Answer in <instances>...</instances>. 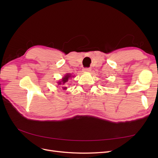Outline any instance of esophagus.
<instances>
[{
	"instance_id": "1",
	"label": "esophagus",
	"mask_w": 158,
	"mask_h": 158,
	"mask_svg": "<svg viewBox=\"0 0 158 158\" xmlns=\"http://www.w3.org/2000/svg\"><path fill=\"white\" fill-rule=\"evenodd\" d=\"M83 72H84V73H89V72L91 71V69L90 68H84L83 69Z\"/></svg>"
}]
</instances>
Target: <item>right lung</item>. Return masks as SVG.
<instances>
[{
	"label": "right lung",
	"mask_w": 158,
	"mask_h": 158,
	"mask_svg": "<svg viewBox=\"0 0 158 158\" xmlns=\"http://www.w3.org/2000/svg\"><path fill=\"white\" fill-rule=\"evenodd\" d=\"M73 75H71V74H66L64 77L61 79V80L59 81L57 84H58V85H61V87L63 88V89H66L67 88H66V82L69 81V79L71 77H73Z\"/></svg>",
	"instance_id": "1"
}]
</instances>
